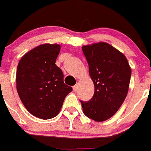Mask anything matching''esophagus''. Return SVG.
I'll use <instances>...</instances> for the list:
<instances>
[{"label":"esophagus","instance_id":"1","mask_svg":"<svg viewBox=\"0 0 151 151\" xmlns=\"http://www.w3.org/2000/svg\"><path fill=\"white\" fill-rule=\"evenodd\" d=\"M78 84H76L73 87V91H77V90H78Z\"/></svg>","mask_w":151,"mask_h":151}]
</instances>
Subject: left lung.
<instances>
[{
    "mask_svg": "<svg viewBox=\"0 0 151 151\" xmlns=\"http://www.w3.org/2000/svg\"><path fill=\"white\" fill-rule=\"evenodd\" d=\"M82 50L95 85L94 95L81 101L83 112L89 119L102 122L118 111L128 92L131 69L126 56L106 42L84 46Z\"/></svg>",
    "mask_w": 151,
    "mask_h": 151,
    "instance_id": "obj_1",
    "label": "left lung"
}]
</instances>
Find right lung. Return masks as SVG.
I'll return each instance as SVG.
<instances>
[{
    "mask_svg": "<svg viewBox=\"0 0 151 151\" xmlns=\"http://www.w3.org/2000/svg\"><path fill=\"white\" fill-rule=\"evenodd\" d=\"M60 51L57 44H43L22 57L16 73L17 91L26 109L35 117L50 119L58 115L72 88L55 64Z\"/></svg>",
    "mask_w": 151,
    "mask_h": 151,
    "instance_id": "add662e5",
    "label": "right lung"
}]
</instances>
